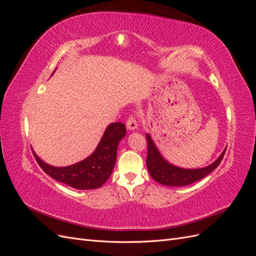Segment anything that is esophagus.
<instances>
[{"label": "esophagus", "instance_id": "1", "mask_svg": "<svg viewBox=\"0 0 256 256\" xmlns=\"http://www.w3.org/2000/svg\"><path fill=\"white\" fill-rule=\"evenodd\" d=\"M126 126L129 130H134L138 128V120L134 115H130L126 120Z\"/></svg>", "mask_w": 256, "mask_h": 256}]
</instances>
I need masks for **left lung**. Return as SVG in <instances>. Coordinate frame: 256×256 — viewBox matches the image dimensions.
Returning a JSON list of instances; mask_svg holds the SVG:
<instances>
[{
    "label": "left lung",
    "mask_w": 256,
    "mask_h": 256,
    "mask_svg": "<svg viewBox=\"0 0 256 256\" xmlns=\"http://www.w3.org/2000/svg\"><path fill=\"white\" fill-rule=\"evenodd\" d=\"M147 141V158L146 166L148 168L150 176L154 180L161 184L171 186V187H180V186H187L202 180L209 173H212L214 168H216L222 161L226 150L221 154V156L216 159L212 164L206 168H196V170H187L177 168L175 166L170 164L164 158L161 157L156 145L154 144L150 134H146Z\"/></svg>",
    "instance_id": "left-lung-1"
}]
</instances>
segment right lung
I'll return each instance as SVG.
<instances>
[{
	"label": "right lung",
	"mask_w": 256,
	"mask_h": 256,
	"mask_svg": "<svg viewBox=\"0 0 256 256\" xmlns=\"http://www.w3.org/2000/svg\"><path fill=\"white\" fill-rule=\"evenodd\" d=\"M125 136V124H111L104 131L97 148L90 157L65 168L49 166L38 158L35 152L33 154L44 172L53 180L80 190L97 189L102 187L112 174L118 143Z\"/></svg>",
	"instance_id": "right-lung-1"
}]
</instances>
